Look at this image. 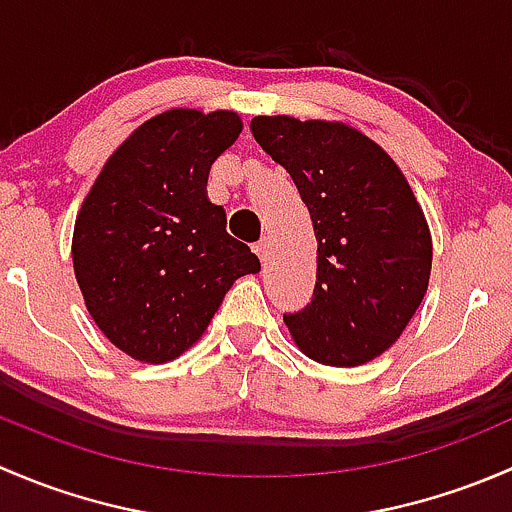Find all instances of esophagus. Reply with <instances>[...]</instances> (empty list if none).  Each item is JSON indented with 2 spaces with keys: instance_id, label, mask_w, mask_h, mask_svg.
I'll use <instances>...</instances> for the list:
<instances>
[{
  "instance_id": "obj_1",
  "label": "esophagus",
  "mask_w": 512,
  "mask_h": 512,
  "mask_svg": "<svg viewBox=\"0 0 512 512\" xmlns=\"http://www.w3.org/2000/svg\"><path fill=\"white\" fill-rule=\"evenodd\" d=\"M270 250H272V242H270V237H262V240L257 242V245H255V252H257V257H260L262 262H267V257H270Z\"/></svg>"
}]
</instances>
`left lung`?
<instances>
[{
	"label": "left lung",
	"mask_w": 512,
	"mask_h": 512,
	"mask_svg": "<svg viewBox=\"0 0 512 512\" xmlns=\"http://www.w3.org/2000/svg\"><path fill=\"white\" fill-rule=\"evenodd\" d=\"M262 151L292 175L317 235L312 302L285 314L309 359L359 366L384 354L431 277V232L389 153L339 121L255 116Z\"/></svg>",
	"instance_id": "1"
}]
</instances>
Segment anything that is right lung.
I'll use <instances>...</instances> for the list:
<instances>
[{"label": "right lung", "mask_w": 512, "mask_h": 512, "mask_svg": "<svg viewBox=\"0 0 512 512\" xmlns=\"http://www.w3.org/2000/svg\"><path fill=\"white\" fill-rule=\"evenodd\" d=\"M242 133L235 111L170 108L106 160L74 225V275L96 327L131 359L193 347L232 282L260 272L208 200L210 165Z\"/></svg>", "instance_id": "1"}]
</instances>
